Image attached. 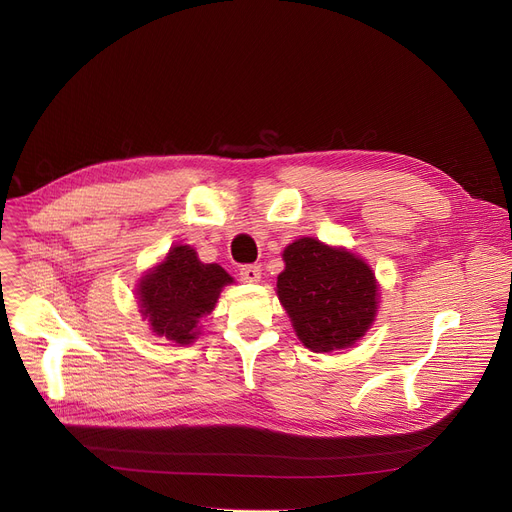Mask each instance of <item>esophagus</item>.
Wrapping results in <instances>:
<instances>
[{"label": "esophagus", "mask_w": 512, "mask_h": 512, "mask_svg": "<svg viewBox=\"0 0 512 512\" xmlns=\"http://www.w3.org/2000/svg\"><path fill=\"white\" fill-rule=\"evenodd\" d=\"M239 277L245 284H257V282H261V267L259 265H243L239 271Z\"/></svg>", "instance_id": "34e87169"}]
</instances>
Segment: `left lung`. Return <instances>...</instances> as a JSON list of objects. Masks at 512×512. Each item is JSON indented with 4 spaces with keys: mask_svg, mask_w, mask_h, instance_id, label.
Here are the masks:
<instances>
[{
    "mask_svg": "<svg viewBox=\"0 0 512 512\" xmlns=\"http://www.w3.org/2000/svg\"><path fill=\"white\" fill-rule=\"evenodd\" d=\"M284 263L277 298L304 347L329 353L367 333L378 312V282L363 259L304 237L284 249Z\"/></svg>",
    "mask_w": 512,
    "mask_h": 512,
    "instance_id": "1",
    "label": "left lung"
}]
</instances>
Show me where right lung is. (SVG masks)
Wrapping results in <instances>:
<instances>
[{"mask_svg":"<svg viewBox=\"0 0 512 512\" xmlns=\"http://www.w3.org/2000/svg\"><path fill=\"white\" fill-rule=\"evenodd\" d=\"M232 277L218 263H202L190 245H175L138 284V306L151 331L179 345L200 335L198 322L210 314Z\"/></svg>","mask_w":512,"mask_h":512,"instance_id":"obj_1","label":"right lung"}]
</instances>
